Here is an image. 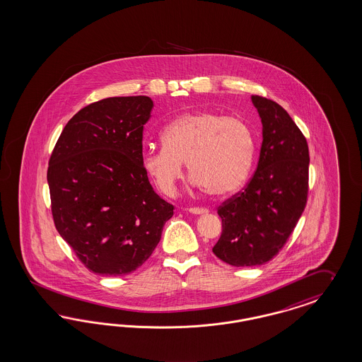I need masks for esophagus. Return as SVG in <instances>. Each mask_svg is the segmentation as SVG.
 Returning <instances> with one entry per match:
<instances>
[{"mask_svg": "<svg viewBox=\"0 0 362 362\" xmlns=\"http://www.w3.org/2000/svg\"><path fill=\"white\" fill-rule=\"evenodd\" d=\"M188 211L195 214V215H202V214H207L209 210L204 207H191V209H188Z\"/></svg>", "mask_w": 362, "mask_h": 362, "instance_id": "esophagus-1", "label": "esophagus"}]
</instances>
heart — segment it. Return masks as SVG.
<instances>
[{"label":"heart","instance_id":"b5f03b06","mask_svg":"<svg viewBox=\"0 0 362 362\" xmlns=\"http://www.w3.org/2000/svg\"><path fill=\"white\" fill-rule=\"evenodd\" d=\"M162 148L143 152L141 165L156 187L170 195L183 174L212 197L228 195L250 174L255 136L245 120L210 111L183 115L162 131Z\"/></svg>","mask_w":362,"mask_h":362}]
</instances>
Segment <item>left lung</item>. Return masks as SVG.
Returning <instances> with one entry per match:
<instances>
[{
	"mask_svg": "<svg viewBox=\"0 0 362 362\" xmlns=\"http://www.w3.org/2000/svg\"><path fill=\"white\" fill-rule=\"evenodd\" d=\"M263 127L257 170L242 191L218 207L222 234L212 252L237 267L274 258L294 231L309 192V147L288 113L273 100L251 96Z\"/></svg>",
	"mask_w": 362,
	"mask_h": 362,
	"instance_id": "obj_1",
	"label": "left lung"
}]
</instances>
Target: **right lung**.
I'll return each mask as SVG.
<instances>
[{
    "label": "right lung",
    "instance_id": "1",
    "mask_svg": "<svg viewBox=\"0 0 362 362\" xmlns=\"http://www.w3.org/2000/svg\"><path fill=\"white\" fill-rule=\"evenodd\" d=\"M148 96L92 103L64 127L48 167L53 222L95 274H128L146 262L174 206L141 165Z\"/></svg>",
    "mask_w": 362,
    "mask_h": 362
}]
</instances>
